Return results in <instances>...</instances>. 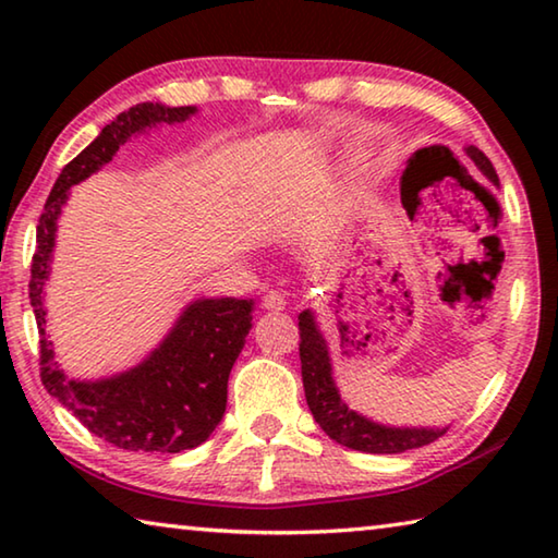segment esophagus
<instances>
[{
    "mask_svg": "<svg viewBox=\"0 0 558 558\" xmlns=\"http://www.w3.org/2000/svg\"><path fill=\"white\" fill-rule=\"evenodd\" d=\"M260 305H263V310H272V313H278V310H286V292H280V290H268L266 295L260 298Z\"/></svg>",
    "mask_w": 558,
    "mask_h": 558,
    "instance_id": "34e87169",
    "label": "esophagus"
}]
</instances>
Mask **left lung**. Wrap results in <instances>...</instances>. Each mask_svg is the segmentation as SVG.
<instances>
[{
	"mask_svg": "<svg viewBox=\"0 0 558 558\" xmlns=\"http://www.w3.org/2000/svg\"><path fill=\"white\" fill-rule=\"evenodd\" d=\"M472 162L480 167L489 182L499 186L497 172L485 153L477 147H468ZM300 362H302V386H305V399L315 421L319 423L329 438L342 442V446L362 452H405L413 448H423L440 438L446 428H389L374 423L356 411L347 409L339 399V391L332 379V364H329V349L325 337L315 325V315L305 310L300 313Z\"/></svg>",
	"mask_w": 558,
	"mask_h": 558,
	"instance_id": "obj_1",
	"label": "left lung"
}]
</instances>
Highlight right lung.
Segmentation results:
<instances>
[{
  "mask_svg": "<svg viewBox=\"0 0 558 558\" xmlns=\"http://www.w3.org/2000/svg\"><path fill=\"white\" fill-rule=\"evenodd\" d=\"M196 108H167L159 102H137L102 128L100 135L73 157L56 179L44 214L36 226V251L32 258L29 298L39 325L41 381L93 436L122 450L182 452L202 446L219 426L226 411L229 374L253 319V300H196L177 319L172 332L143 364L120 376L100 381H73L53 362L46 339L44 286L51 270L56 221L69 199V189L96 169L145 128L157 122H184Z\"/></svg>",
  "mask_w": 558,
  "mask_h": 558,
  "instance_id": "add662e5",
  "label": "right lung"
}]
</instances>
